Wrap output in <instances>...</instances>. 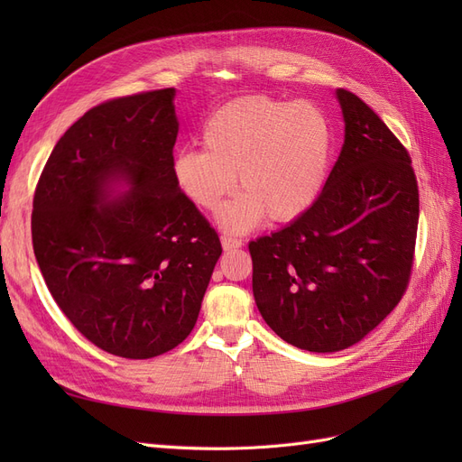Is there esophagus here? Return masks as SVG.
Segmentation results:
<instances>
[{
    "label": "esophagus",
    "instance_id": "1",
    "mask_svg": "<svg viewBox=\"0 0 462 462\" xmlns=\"http://www.w3.org/2000/svg\"><path fill=\"white\" fill-rule=\"evenodd\" d=\"M221 246H223V250L241 248V246H243V241L235 239V236H231V235H221Z\"/></svg>",
    "mask_w": 462,
    "mask_h": 462
}]
</instances>
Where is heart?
Returning a JSON list of instances; mask_svg holds the SVG:
<instances>
[{
  "mask_svg": "<svg viewBox=\"0 0 462 462\" xmlns=\"http://www.w3.org/2000/svg\"><path fill=\"white\" fill-rule=\"evenodd\" d=\"M202 144L175 153L173 183L194 206L216 212L239 175L243 192L221 209L219 223L245 233L263 216L287 223L314 204L326 180L331 129L310 102L246 96L209 116Z\"/></svg>",
  "mask_w": 462,
  "mask_h": 462,
  "instance_id": "b5f03b06",
  "label": "heart"
}]
</instances>
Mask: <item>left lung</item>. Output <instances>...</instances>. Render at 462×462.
I'll list each match as a JSON object with an SVG mask.
<instances>
[{
	"label": "left lung",
	"instance_id": "obj_1",
	"mask_svg": "<svg viewBox=\"0 0 462 462\" xmlns=\"http://www.w3.org/2000/svg\"><path fill=\"white\" fill-rule=\"evenodd\" d=\"M337 100L345 143L324 190L287 227L248 245L265 324L310 353L343 351L395 309L418 229L407 148L356 94L339 88Z\"/></svg>",
	"mask_w": 462,
	"mask_h": 462
}]
</instances>
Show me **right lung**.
Here are the masks:
<instances>
[{
    "mask_svg": "<svg viewBox=\"0 0 462 462\" xmlns=\"http://www.w3.org/2000/svg\"><path fill=\"white\" fill-rule=\"evenodd\" d=\"M175 88L107 100L55 144L32 202V246L69 321L123 358L183 343L221 256L219 236L173 183ZM130 192L109 201L110 187Z\"/></svg>",
    "mask_w": 462,
    "mask_h": 462,
    "instance_id": "add662e5",
    "label": "right lung"
}]
</instances>
